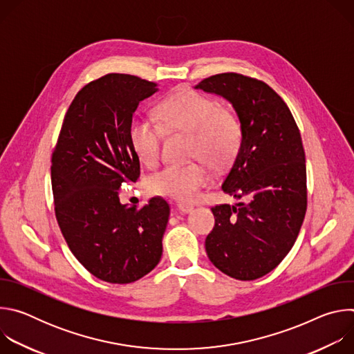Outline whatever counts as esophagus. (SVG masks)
<instances>
[{
    "mask_svg": "<svg viewBox=\"0 0 354 354\" xmlns=\"http://www.w3.org/2000/svg\"><path fill=\"white\" fill-rule=\"evenodd\" d=\"M193 209H194V206L193 205H187V203H179L178 205V210L180 212V213H192L193 212Z\"/></svg>",
    "mask_w": 354,
    "mask_h": 354,
    "instance_id": "34e87169",
    "label": "esophagus"
}]
</instances>
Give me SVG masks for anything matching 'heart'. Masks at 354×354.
<instances>
[{
	"label": "heart",
	"instance_id": "b5f03b06",
	"mask_svg": "<svg viewBox=\"0 0 354 354\" xmlns=\"http://www.w3.org/2000/svg\"><path fill=\"white\" fill-rule=\"evenodd\" d=\"M164 131L189 133L190 157L207 162L214 169H225L234 162L243 137L242 122L232 108L192 89H179L161 100L157 122L140 116L130 122V145L147 167L160 161ZM205 162L165 165L147 178V187L154 194L192 201L212 179Z\"/></svg>",
	"mask_w": 354,
	"mask_h": 354
}]
</instances>
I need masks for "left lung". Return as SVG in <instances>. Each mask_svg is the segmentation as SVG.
Here are the masks:
<instances>
[{"label": "left lung", "mask_w": 354, "mask_h": 354, "mask_svg": "<svg viewBox=\"0 0 354 354\" xmlns=\"http://www.w3.org/2000/svg\"><path fill=\"white\" fill-rule=\"evenodd\" d=\"M196 88L228 99L243 129L241 149L221 186L243 201L212 207L216 224L206 238L207 257L232 279L255 280L286 258L306 217L301 134L281 96L261 80L223 73Z\"/></svg>", "instance_id": "1"}]
</instances>
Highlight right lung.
<instances>
[{
	"instance_id": "obj_1",
	"label": "right lung",
	"mask_w": 354,
	"mask_h": 354,
	"mask_svg": "<svg viewBox=\"0 0 354 354\" xmlns=\"http://www.w3.org/2000/svg\"><path fill=\"white\" fill-rule=\"evenodd\" d=\"M158 84L130 74H106L86 84L64 116L52 154L55 214L78 262L95 277L133 283L162 255L169 218L167 200L122 205L119 193L140 178L129 140L138 104Z\"/></svg>"
}]
</instances>
